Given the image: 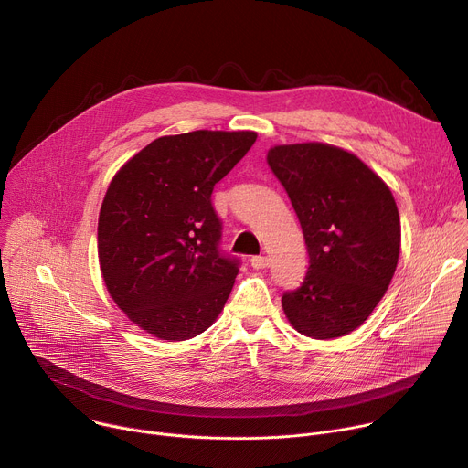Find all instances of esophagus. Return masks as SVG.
<instances>
[{"label":"esophagus","instance_id":"34e87169","mask_svg":"<svg viewBox=\"0 0 468 468\" xmlns=\"http://www.w3.org/2000/svg\"><path fill=\"white\" fill-rule=\"evenodd\" d=\"M250 264L253 266V269H257V271L266 269V266H269V257H264V255H253V257L250 259Z\"/></svg>","mask_w":468,"mask_h":468}]
</instances>
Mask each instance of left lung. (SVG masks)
Masks as SVG:
<instances>
[{
  "mask_svg": "<svg viewBox=\"0 0 468 468\" xmlns=\"http://www.w3.org/2000/svg\"><path fill=\"white\" fill-rule=\"evenodd\" d=\"M266 163L291 197L309 251L302 287L282 296L285 316L305 337H345L394 276L402 240L394 196L357 155L331 144L274 146Z\"/></svg>",
  "mask_w": 468,
  "mask_h": 468,
  "instance_id": "left-lung-1",
  "label": "left lung"
}]
</instances>
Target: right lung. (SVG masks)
Here are the masks:
<instances>
[{
	"instance_id": "1",
	"label": "right lung",
	"mask_w": 468,
	"mask_h": 468,
	"mask_svg": "<svg viewBox=\"0 0 468 468\" xmlns=\"http://www.w3.org/2000/svg\"><path fill=\"white\" fill-rule=\"evenodd\" d=\"M255 131L199 129L159 137L111 179L98 259L114 303L154 337L186 341L224 309L239 261L218 250L215 185L248 154Z\"/></svg>"
}]
</instances>
